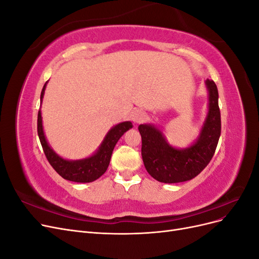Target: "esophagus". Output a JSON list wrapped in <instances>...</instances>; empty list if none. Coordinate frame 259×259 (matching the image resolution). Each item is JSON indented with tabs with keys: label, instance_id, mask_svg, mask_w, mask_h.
<instances>
[{
	"label": "esophagus",
	"instance_id": "esophagus-1",
	"mask_svg": "<svg viewBox=\"0 0 259 259\" xmlns=\"http://www.w3.org/2000/svg\"><path fill=\"white\" fill-rule=\"evenodd\" d=\"M131 119L134 123H140L147 119V114L145 111L140 110V109H135V110L131 113Z\"/></svg>",
	"mask_w": 259,
	"mask_h": 259
}]
</instances>
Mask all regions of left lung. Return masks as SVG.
I'll use <instances>...</instances> for the list:
<instances>
[{
  "mask_svg": "<svg viewBox=\"0 0 259 259\" xmlns=\"http://www.w3.org/2000/svg\"><path fill=\"white\" fill-rule=\"evenodd\" d=\"M208 112L195 143L184 149L171 147L163 133L152 124H140L142 155L147 171L155 180L176 184L198 176L213 158L222 132L218 91L214 81L206 80Z\"/></svg>",
  "mask_w": 259,
  "mask_h": 259,
  "instance_id": "left-lung-1",
  "label": "left lung"
}]
</instances>
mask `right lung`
Returning a JSON list of instances; mask_svg holds the SVG:
<instances>
[{"label":"right lung","mask_w":259,"mask_h":259,"mask_svg":"<svg viewBox=\"0 0 259 259\" xmlns=\"http://www.w3.org/2000/svg\"><path fill=\"white\" fill-rule=\"evenodd\" d=\"M46 83L44 84L41 93V103L44 96ZM132 127L133 124L130 121L116 124L115 126L108 132L104 142L101 143L98 150L93 155L82 160L70 161L62 159L51 148L44 135L41 110L37 113V135L40 138L46 159L49 160L53 168L62 178L75 183H92L103 175L107 170L109 163H110L111 154L117 140L122 137L125 132H127Z\"/></svg>","instance_id":"obj_1"}]
</instances>
